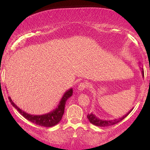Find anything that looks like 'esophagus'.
Listing matches in <instances>:
<instances>
[{"mask_svg":"<svg viewBox=\"0 0 150 150\" xmlns=\"http://www.w3.org/2000/svg\"><path fill=\"white\" fill-rule=\"evenodd\" d=\"M87 84L86 83H81L78 86V90H79L80 91H83V90H85L87 87Z\"/></svg>","mask_w":150,"mask_h":150,"instance_id":"esophagus-1","label":"esophagus"}]
</instances>
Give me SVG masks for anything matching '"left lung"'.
<instances>
[{
  "label": "left lung",
  "instance_id": "left-lung-1",
  "mask_svg": "<svg viewBox=\"0 0 150 150\" xmlns=\"http://www.w3.org/2000/svg\"><path fill=\"white\" fill-rule=\"evenodd\" d=\"M141 72H142V76L144 77V71H143V69L141 68ZM133 108H132L130 111L127 112V113L124 115L122 117H119L117 119H115V120H100L96 117L95 115H93V113H90L87 115V118L89 121L90 122V123H91L92 124L95 125V126H100V127H106V126H112V125L116 124L119 123L121 121L124 120V119L128 115V114L132 111Z\"/></svg>",
  "mask_w": 150,
  "mask_h": 150
}]
</instances>
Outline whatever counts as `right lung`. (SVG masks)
Masks as SVG:
<instances>
[{"instance_id":"right-lung-1","label":"right lung","mask_w":150,"mask_h":150,"mask_svg":"<svg viewBox=\"0 0 150 150\" xmlns=\"http://www.w3.org/2000/svg\"><path fill=\"white\" fill-rule=\"evenodd\" d=\"M73 94V89L72 88L67 90L65 92L64 95L63 96L62 98H61V101L59 102V104H58V106L48 113L41 115H30L28 114L27 112H24V110L16 106L14 102L12 101L11 98L9 97V102H11L12 106L14 108H16L19 111L20 114L26 118V120L30 121V122L33 123V124L38 125V126H44V127H52L54 126L55 125L58 124L62 119L63 115L64 113L65 110V105L66 103L67 99L70 98Z\"/></svg>"}]
</instances>
